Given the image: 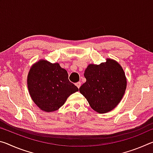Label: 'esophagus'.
Returning <instances> with one entry per match:
<instances>
[{
	"label": "esophagus",
	"instance_id": "esophagus-1",
	"mask_svg": "<svg viewBox=\"0 0 153 153\" xmlns=\"http://www.w3.org/2000/svg\"><path fill=\"white\" fill-rule=\"evenodd\" d=\"M76 86L77 88H79V87L81 86V82H78L76 83Z\"/></svg>",
	"mask_w": 153,
	"mask_h": 153
}]
</instances>
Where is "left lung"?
Instances as JSON below:
<instances>
[{
	"instance_id": "1",
	"label": "left lung",
	"mask_w": 153,
	"mask_h": 153,
	"mask_svg": "<svg viewBox=\"0 0 153 153\" xmlns=\"http://www.w3.org/2000/svg\"><path fill=\"white\" fill-rule=\"evenodd\" d=\"M84 77L86 82L79 88V92L93 110L105 113L117 107L127 86L125 72L117 61L107 58L105 63L90 64Z\"/></svg>"
}]
</instances>
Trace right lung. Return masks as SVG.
Wrapping results in <instances>:
<instances>
[{"mask_svg": "<svg viewBox=\"0 0 153 153\" xmlns=\"http://www.w3.org/2000/svg\"><path fill=\"white\" fill-rule=\"evenodd\" d=\"M31 98L41 110L53 112L64 105L77 87L69 81L68 74L58 63L40 59L33 64L27 75Z\"/></svg>", "mask_w": 153, "mask_h": 153, "instance_id": "obj_1", "label": "right lung"}]
</instances>
